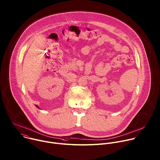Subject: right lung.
Masks as SVG:
<instances>
[{
	"instance_id": "right-lung-1",
	"label": "right lung",
	"mask_w": 160,
	"mask_h": 160,
	"mask_svg": "<svg viewBox=\"0 0 160 160\" xmlns=\"http://www.w3.org/2000/svg\"><path fill=\"white\" fill-rule=\"evenodd\" d=\"M35 106H36V108H38V109H39V107H38V105H35Z\"/></svg>"
}]
</instances>
